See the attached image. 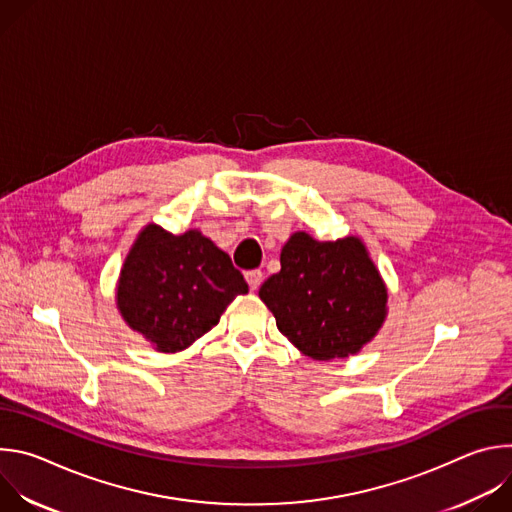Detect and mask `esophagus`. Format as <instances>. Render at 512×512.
<instances>
[{"mask_svg": "<svg viewBox=\"0 0 512 512\" xmlns=\"http://www.w3.org/2000/svg\"><path fill=\"white\" fill-rule=\"evenodd\" d=\"M245 279H247L249 287L255 291V289H259V285H261V281H263V271H259V269L247 271V273H245Z\"/></svg>", "mask_w": 512, "mask_h": 512, "instance_id": "esophagus-1", "label": "esophagus"}]
</instances>
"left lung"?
<instances>
[{"label":"left lung","instance_id":"left-lung-1","mask_svg":"<svg viewBox=\"0 0 512 512\" xmlns=\"http://www.w3.org/2000/svg\"><path fill=\"white\" fill-rule=\"evenodd\" d=\"M281 271L259 289L279 332L314 360L360 352L383 328L387 285L360 237L318 241L298 231L281 249Z\"/></svg>","mask_w":512,"mask_h":512}]
</instances>
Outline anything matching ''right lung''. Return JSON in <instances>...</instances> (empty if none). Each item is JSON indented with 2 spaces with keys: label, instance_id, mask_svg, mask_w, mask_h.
<instances>
[{
  "label": "right lung",
  "instance_id": "add662e5",
  "mask_svg": "<svg viewBox=\"0 0 512 512\" xmlns=\"http://www.w3.org/2000/svg\"><path fill=\"white\" fill-rule=\"evenodd\" d=\"M247 291L231 257L198 229L172 235L150 223L121 265L115 302L125 324L154 350L180 352L212 330Z\"/></svg>",
  "mask_w": 512,
  "mask_h": 512
}]
</instances>
